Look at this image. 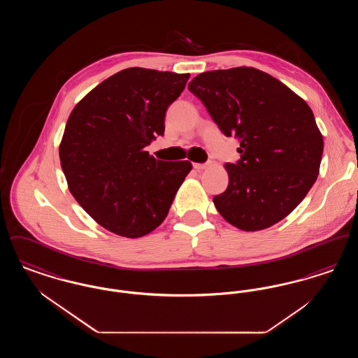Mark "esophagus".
I'll use <instances>...</instances> for the list:
<instances>
[{
    "mask_svg": "<svg viewBox=\"0 0 358 358\" xmlns=\"http://www.w3.org/2000/svg\"><path fill=\"white\" fill-rule=\"evenodd\" d=\"M208 166H209L208 164H193V168H194L196 171H204Z\"/></svg>",
    "mask_w": 358,
    "mask_h": 358,
    "instance_id": "obj_1",
    "label": "esophagus"
}]
</instances>
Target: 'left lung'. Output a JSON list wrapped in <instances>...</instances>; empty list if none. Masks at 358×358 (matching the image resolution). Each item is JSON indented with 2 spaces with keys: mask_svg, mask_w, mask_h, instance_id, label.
I'll return each instance as SVG.
<instances>
[{
  "mask_svg": "<svg viewBox=\"0 0 358 358\" xmlns=\"http://www.w3.org/2000/svg\"><path fill=\"white\" fill-rule=\"evenodd\" d=\"M187 88L222 133L240 141L238 164H225L228 187L213 197L219 213L248 232L289 216L314 185L324 152L308 104L252 67L203 72Z\"/></svg>",
  "mask_w": 358,
  "mask_h": 358,
  "instance_id": "obj_1",
  "label": "left lung"
}]
</instances>
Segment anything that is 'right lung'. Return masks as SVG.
Listing matches in <instances>:
<instances>
[{"mask_svg":"<svg viewBox=\"0 0 358 358\" xmlns=\"http://www.w3.org/2000/svg\"><path fill=\"white\" fill-rule=\"evenodd\" d=\"M189 76L123 69L90 91L69 115L59 148L69 192L115 235L136 238L154 231L192 171L189 161H159L145 150L164 136L166 110Z\"/></svg>","mask_w":358,"mask_h":358,"instance_id":"add662e5","label":"right lung"}]
</instances>
